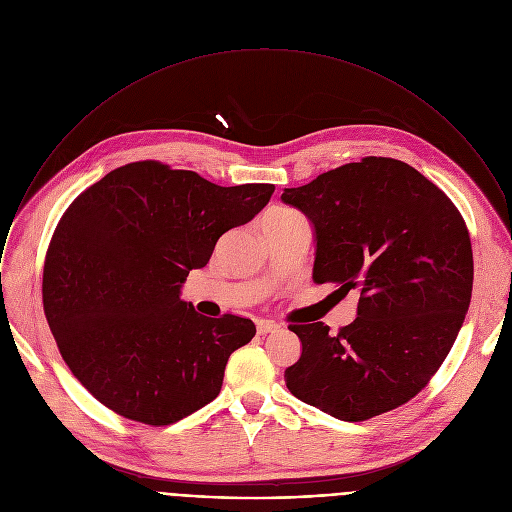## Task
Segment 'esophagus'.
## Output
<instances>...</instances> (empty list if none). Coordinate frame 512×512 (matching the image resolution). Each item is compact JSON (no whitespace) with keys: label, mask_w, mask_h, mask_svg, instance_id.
<instances>
[{"label":"esophagus","mask_w":512,"mask_h":512,"mask_svg":"<svg viewBox=\"0 0 512 512\" xmlns=\"http://www.w3.org/2000/svg\"><path fill=\"white\" fill-rule=\"evenodd\" d=\"M279 328V324H275V322H271V320H261V322H257V334H261V336H265V334H269V332H275Z\"/></svg>","instance_id":"obj_1"}]
</instances>
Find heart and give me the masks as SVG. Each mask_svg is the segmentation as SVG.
I'll return each instance as SVG.
<instances>
[{
	"label": "heart",
	"instance_id": "heart-1",
	"mask_svg": "<svg viewBox=\"0 0 512 512\" xmlns=\"http://www.w3.org/2000/svg\"><path fill=\"white\" fill-rule=\"evenodd\" d=\"M294 214H298V212H294V210H289V208H273V210H269V212L265 214V218H263V221H281V218H287V216H294Z\"/></svg>",
	"mask_w": 512,
	"mask_h": 512
}]
</instances>
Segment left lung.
<instances>
[{
    "label": "left lung",
    "mask_w": 512,
    "mask_h": 512,
    "mask_svg": "<svg viewBox=\"0 0 512 512\" xmlns=\"http://www.w3.org/2000/svg\"><path fill=\"white\" fill-rule=\"evenodd\" d=\"M316 231L314 281L360 294L356 320L289 324L302 356L285 385L342 421H364L413 399L442 367L466 318L474 259L456 204L393 158H362L285 188Z\"/></svg>",
    "instance_id": "8db88e82"
}]
</instances>
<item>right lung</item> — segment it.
<instances>
[{"label": "right lung", "instance_id": "obj_1", "mask_svg": "<svg viewBox=\"0 0 512 512\" xmlns=\"http://www.w3.org/2000/svg\"><path fill=\"white\" fill-rule=\"evenodd\" d=\"M273 190L225 188L145 160L72 200L46 251L42 302L66 367L97 401L162 427L221 393L227 360L255 324L235 314L206 318L180 287Z\"/></svg>", "mask_w": 512, "mask_h": 512}]
</instances>
